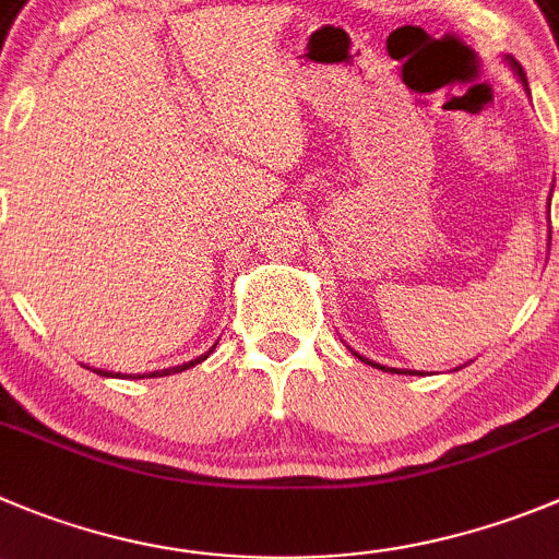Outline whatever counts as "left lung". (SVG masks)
<instances>
[{
	"mask_svg": "<svg viewBox=\"0 0 559 559\" xmlns=\"http://www.w3.org/2000/svg\"><path fill=\"white\" fill-rule=\"evenodd\" d=\"M510 66H513V71H515V74H519V80H521V82H524V87H526V76H524V71H521V66H519V62H515V60H510ZM526 93H530V87H526ZM356 356H358V353H356ZM358 358H361V361H364V364H369V367H374V369H385V372H397V374H405V372H400V369H391V367H380V364L369 361V358H364V356H358ZM411 374H419V372H411Z\"/></svg>",
	"mask_w": 559,
	"mask_h": 559,
	"instance_id": "left-lung-1",
	"label": "left lung"
}]
</instances>
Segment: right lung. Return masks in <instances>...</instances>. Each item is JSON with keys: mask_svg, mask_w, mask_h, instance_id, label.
<instances>
[{"mask_svg": "<svg viewBox=\"0 0 559 559\" xmlns=\"http://www.w3.org/2000/svg\"><path fill=\"white\" fill-rule=\"evenodd\" d=\"M209 353H212V350H209ZM209 353H206V356L195 358V361H187V364H181V367H174V369H162V372H148V378H162V374H176V372H185V369H190V367H195V364L206 361V358H209ZM93 372H96V374H102V378H123L121 372L115 374V372H104V369H93ZM129 378H132V374H129ZM140 378H143V374H140Z\"/></svg>", "mask_w": 559, "mask_h": 559, "instance_id": "1", "label": "right lung"}]
</instances>
